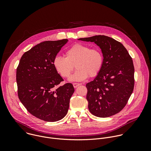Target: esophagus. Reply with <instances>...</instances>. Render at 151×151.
Instances as JSON below:
<instances>
[{
  "mask_svg": "<svg viewBox=\"0 0 151 151\" xmlns=\"http://www.w3.org/2000/svg\"><path fill=\"white\" fill-rule=\"evenodd\" d=\"M73 85L74 88H77V87H78V86H79V85H81V83H73Z\"/></svg>",
  "mask_w": 151,
  "mask_h": 151,
  "instance_id": "34e87169",
  "label": "esophagus"
}]
</instances>
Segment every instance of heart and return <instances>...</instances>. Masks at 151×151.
I'll return each mask as SVG.
<instances>
[{
    "instance_id": "heart-1",
    "label": "heart",
    "mask_w": 151,
    "mask_h": 151,
    "mask_svg": "<svg viewBox=\"0 0 151 151\" xmlns=\"http://www.w3.org/2000/svg\"><path fill=\"white\" fill-rule=\"evenodd\" d=\"M65 57L56 55L52 64L55 70L63 78H68L74 69L76 70L70 81H82L95 77L100 72L104 64V57L101 50L91 48L88 45L76 44L65 52Z\"/></svg>"
}]
</instances>
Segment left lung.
<instances>
[{
    "instance_id": "1",
    "label": "left lung",
    "mask_w": 151,
    "mask_h": 151,
    "mask_svg": "<svg viewBox=\"0 0 151 151\" xmlns=\"http://www.w3.org/2000/svg\"><path fill=\"white\" fill-rule=\"evenodd\" d=\"M79 40L94 42L101 50L103 66L95 79L86 84L90 112L106 118L123 109L134 86V68L132 58L121 42L97 35Z\"/></svg>"
}]
</instances>
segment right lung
Masks as SVG:
<instances>
[{"label": "right lung", "instance_id": "add662e5", "mask_svg": "<svg viewBox=\"0 0 151 151\" xmlns=\"http://www.w3.org/2000/svg\"><path fill=\"white\" fill-rule=\"evenodd\" d=\"M67 39L42 42L26 52L17 68L18 96L27 111L47 122L63 119L68 112L73 85L57 86L63 79L52 62Z\"/></svg>", "mask_w": 151, "mask_h": 151}]
</instances>
